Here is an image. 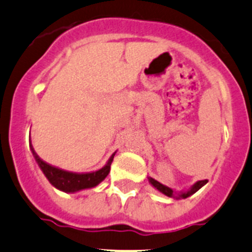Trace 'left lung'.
Listing matches in <instances>:
<instances>
[{
  "label": "left lung",
  "mask_w": 252,
  "mask_h": 252,
  "mask_svg": "<svg viewBox=\"0 0 252 252\" xmlns=\"http://www.w3.org/2000/svg\"><path fill=\"white\" fill-rule=\"evenodd\" d=\"M148 182H150L151 186L155 187L158 191H160V193L164 194V195L169 196V198H176V199H186V198L190 196L191 194H194L195 191H198L203 186H205V184L208 183L207 179H204V181H198V182H195V183H194L193 186L188 189V190L176 191V190H173L172 188H169V187L159 183V182L156 181V179L152 178V177H148Z\"/></svg>",
  "instance_id": "obj_1"
}]
</instances>
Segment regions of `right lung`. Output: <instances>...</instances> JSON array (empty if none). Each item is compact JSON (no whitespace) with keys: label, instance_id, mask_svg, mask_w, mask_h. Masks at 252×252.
Wrapping results in <instances>:
<instances>
[{"label":"right lung","instance_id":"add662e5","mask_svg":"<svg viewBox=\"0 0 252 252\" xmlns=\"http://www.w3.org/2000/svg\"><path fill=\"white\" fill-rule=\"evenodd\" d=\"M31 150H32L33 156H34L35 162L38 163L39 168L42 169L44 176L47 177L49 183L53 187H56L57 189H59V190L65 191V193H75V191L83 190V189L94 188L97 184L101 183L106 178L107 174H109L110 167H111L112 159H114L115 156L114 153L109 158L106 164L102 168L97 169V171L88 172V173H75V172L64 171V169L58 168V167H54L52 164L44 162L35 153L32 145H31Z\"/></svg>","mask_w":252,"mask_h":252}]
</instances>
